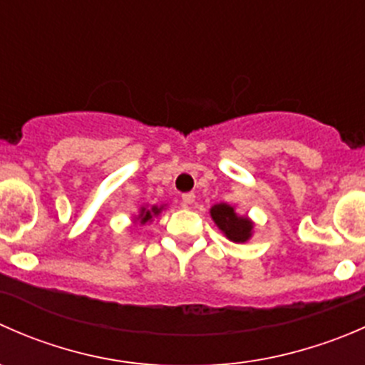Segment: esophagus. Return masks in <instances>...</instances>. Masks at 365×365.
Returning <instances> with one entry per match:
<instances>
[{
  "label": "esophagus",
  "instance_id": "esophagus-1",
  "mask_svg": "<svg viewBox=\"0 0 365 365\" xmlns=\"http://www.w3.org/2000/svg\"><path fill=\"white\" fill-rule=\"evenodd\" d=\"M194 200H196V196H194V192H185L182 194V205L183 206H190L194 203Z\"/></svg>",
  "mask_w": 365,
  "mask_h": 365
}]
</instances>
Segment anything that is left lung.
<instances>
[{
	"label": "left lung",
	"mask_w": 365,
	"mask_h": 365,
	"mask_svg": "<svg viewBox=\"0 0 365 365\" xmlns=\"http://www.w3.org/2000/svg\"><path fill=\"white\" fill-rule=\"evenodd\" d=\"M212 219L217 226L226 233V237L233 242H245L251 237L252 222L245 217H238L230 205H215L212 210Z\"/></svg>",
	"instance_id": "obj_1"
}]
</instances>
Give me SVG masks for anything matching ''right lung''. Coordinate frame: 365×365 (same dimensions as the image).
Instances as JSON below:
<instances>
[{"label":"right lung","instance_id":"1","mask_svg":"<svg viewBox=\"0 0 365 365\" xmlns=\"http://www.w3.org/2000/svg\"><path fill=\"white\" fill-rule=\"evenodd\" d=\"M159 212H160V208H157V206H153L152 210L143 208L141 210V215H139V219H141V224H145L146 220L152 219V215H157V213H159Z\"/></svg>","mask_w":365,"mask_h":365}]
</instances>
